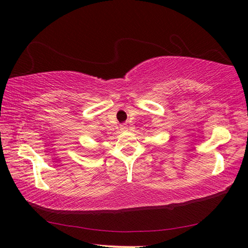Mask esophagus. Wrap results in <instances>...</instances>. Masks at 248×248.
<instances>
[{
	"instance_id": "esophagus-1",
	"label": "esophagus",
	"mask_w": 248,
	"mask_h": 248,
	"mask_svg": "<svg viewBox=\"0 0 248 248\" xmlns=\"http://www.w3.org/2000/svg\"><path fill=\"white\" fill-rule=\"evenodd\" d=\"M120 130L121 131H128V125L127 124H121L120 125Z\"/></svg>"
}]
</instances>
